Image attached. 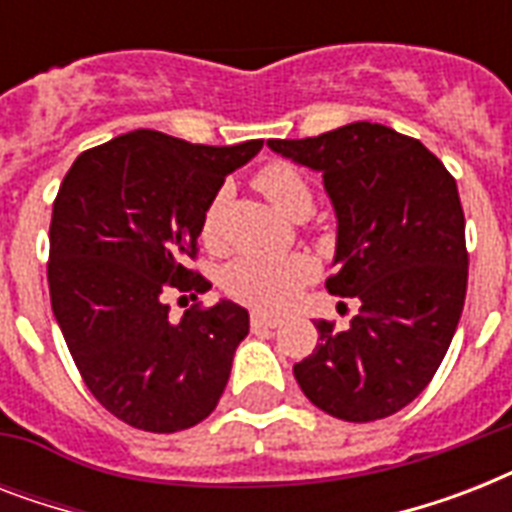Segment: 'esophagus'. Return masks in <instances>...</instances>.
I'll use <instances>...</instances> for the list:
<instances>
[{
  "label": "esophagus",
  "instance_id": "obj_1",
  "mask_svg": "<svg viewBox=\"0 0 512 512\" xmlns=\"http://www.w3.org/2000/svg\"><path fill=\"white\" fill-rule=\"evenodd\" d=\"M249 324H252V329H276L281 324V319L279 316H268V313H252Z\"/></svg>",
  "mask_w": 512,
  "mask_h": 512
}]
</instances>
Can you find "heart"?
<instances>
[{
	"label": "heart",
	"mask_w": 512,
	"mask_h": 512,
	"mask_svg": "<svg viewBox=\"0 0 512 512\" xmlns=\"http://www.w3.org/2000/svg\"><path fill=\"white\" fill-rule=\"evenodd\" d=\"M255 188L265 193L284 215L308 217L313 212V188L292 162H268L255 175ZM228 188H217L201 215V241L209 249L223 244V212ZM316 260L303 252L292 255H241L223 273L225 295L257 311H284L308 281L316 276Z\"/></svg>",
	"instance_id": "b5f03b06"
}]
</instances>
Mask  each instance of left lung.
Returning a JSON list of instances; mask_svg holds the SVG:
<instances>
[{"instance_id":"8db88e82","label":"left lung","mask_w":512,"mask_h":512,"mask_svg":"<svg viewBox=\"0 0 512 512\" xmlns=\"http://www.w3.org/2000/svg\"><path fill=\"white\" fill-rule=\"evenodd\" d=\"M319 170L337 212L332 295L356 297L350 327L316 321L295 364L311 404L337 420H382L428 388L460 324L468 247L457 183L417 138L356 122L305 140H268Z\"/></svg>"}]
</instances>
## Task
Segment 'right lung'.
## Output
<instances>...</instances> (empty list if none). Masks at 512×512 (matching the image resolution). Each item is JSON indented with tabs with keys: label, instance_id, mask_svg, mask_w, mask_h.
Returning a JSON list of instances; mask_svg holds the SVG:
<instances>
[{
	"label": "right lung",
	"instance_id": "obj_1",
	"mask_svg": "<svg viewBox=\"0 0 512 512\" xmlns=\"http://www.w3.org/2000/svg\"><path fill=\"white\" fill-rule=\"evenodd\" d=\"M263 148L199 146L135 130L76 156L52 204V313L84 385L103 409L148 433L193 428L215 412L249 332L236 303L191 305L180 324L164 297L209 284L188 260L225 175Z\"/></svg>",
	"mask_w": 512,
	"mask_h": 512
}]
</instances>
